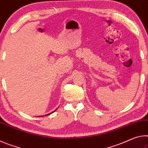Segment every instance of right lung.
I'll list each match as a JSON object with an SVG mask.
<instances>
[{"instance_id": "add662e5", "label": "right lung", "mask_w": 148, "mask_h": 148, "mask_svg": "<svg viewBox=\"0 0 148 148\" xmlns=\"http://www.w3.org/2000/svg\"><path fill=\"white\" fill-rule=\"evenodd\" d=\"M56 111V110H55ZM53 112H54V111H53ZM53 112H52V113H53ZM49 113V114H47V115H50V114H51V113ZM42 116H44V115H42Z\"/></svg>"}]
</instances>
